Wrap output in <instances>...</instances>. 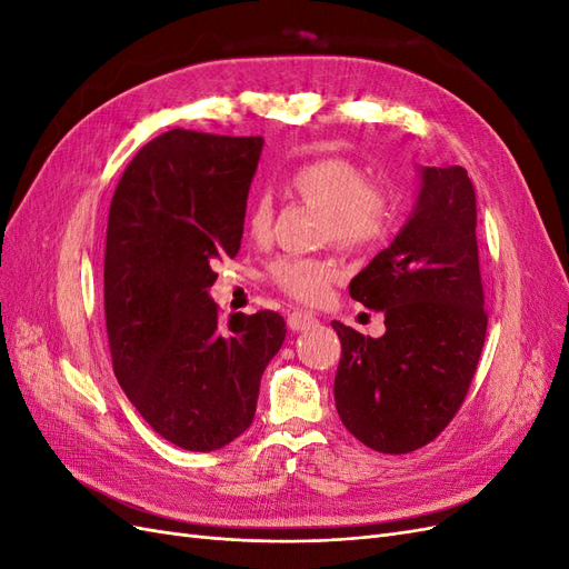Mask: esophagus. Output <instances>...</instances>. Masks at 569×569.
Here are the masks:
<instances>
[{
	"label": "esophagus",
	"mask_w": 569,
	"mask_h": 569,
	"mask_svg": "<svg viewBox=\"0 0 569 569\" xmlns=\"http://www.w3.org/2000/svg\"><path fill=\"white\" fill-rule=\"evenodd\" d=\"M316 322H318V320H316V316H313V313H306V311H291V313L287 316L289 330H295V332L308 330V327L316 325Z\"/></svg>",
	"instance_id": "34e87169"
}]
</instances>
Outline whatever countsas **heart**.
<instances>
[{"mask_svg":"<svg viewBox=\"0 0 569 569\" xmlns=\"http://www.w3.org/2000/svg\"><path fill=\"white\" fill-rule=\"evenodd\" d=\"M289 189L301 201L325 213L322 234L351 251L382 244L399 220L401 199L385 180H368L363 166L343 157H325L299 166L289 178ZM272 203L256 197L247 211V228L253 237L268 234ZM341 274L335 258L280 256L268 266L270 282L291 299L316 303Z\"/></svg>","mask_w":569,"mask_h":569,"instance_id":"b5f03b06","label":"heart"}]
</instances>
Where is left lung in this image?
Masks as SVG:
<instances>
[{"label": "left lung", "mask_w": 569, "mask_h": 569, "mask_svg": "<svg viewBox=\"0 0 569 569\" xmlns=\"http://www.w3.org/2000/svg\"><path fill=\"white\" fill-rule=\"evenodd\" d=\"M477 201L468 170L420 168L406 226L349 284L385 313L387 332L363 337L332 320L341 341L337 412L380 453H410L453 420L487 337L477 253Z\"/></svg>", "instance_id": "left-lung-1"}]
</instances>
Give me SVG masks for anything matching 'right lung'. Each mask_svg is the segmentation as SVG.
Returning a JSON list of instances; mask_svg holds the SVG:
<instances>
[{
	"label": "right lung",
	"instance_id": "obj_1",
	"mask_svg": "<svg viewBox=\"0 0 569 569\" xmlns=\"http://www.w3.org/2000/svg\"><path fill=\"white\" fill-rule=\"evenodd\" d=\"M263 137L168 130L120 178L109 211L104 311L118 385L184 451H218L247 432L282 316L220 322L209 289L242 244Z\"/></svg>",
	"mask_w": 569,
	"mask_h": 569
}]
</instances>
